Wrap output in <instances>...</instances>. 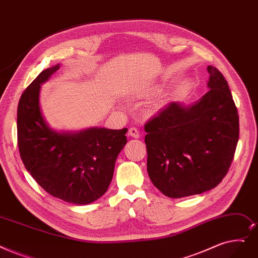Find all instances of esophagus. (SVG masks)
<instances>
[{"label": "esophagus", "instance_id": "obj_1", "mask_svg": "<svg viewBox=\"0 0 258 258\" xmlns=\"http://www.w3.org/2000/svg\"><path fill=\"white\" fill-rule=\"evenodd\" d=\"M127 134H128V136H131L133 138H139L140 137V133L136 127H130Z\"/></svg>", "mask_w": 258, "mask_h": 258}]
</instances>
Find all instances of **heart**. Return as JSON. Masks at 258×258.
<instances>
[{
  "instance_id": "1",
  "label": "heart",
  "mask_w": 258,
  "mask_h": 258,
  "mask_svg": "<svg viewBox=\"0 0 258 258\" xmlns=\"http://www.w3.org/2000/svg\"><path fill=\"white\" fill-rule=\"evenodd\" d=\"M161 89H162V88H161V86H155V87L151 88L150 91H148L147 96H154V95H156V94H158V93H160V92H161ZM160 105H162V104H161V103H157L155 107H159Z\"/></svg>"
}]
</instances>
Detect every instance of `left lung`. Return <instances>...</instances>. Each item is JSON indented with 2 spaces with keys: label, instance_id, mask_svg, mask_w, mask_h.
I'll return each instance as SVG.
<instances>
[{
  "label": "left lung",
  "instance_id": "left-lung-1",
  "mask_svg": "<svg viewBox=\"0 0 258 258\" xmlns=\"http://www.w3.org/2000/svg\"><path fill=\"white\" fill-rule=\"evenodd\" d=\"M207 70V94L187 106L170 103L144 125L149 176L170 198L217 186L236 150L239 118L228 82L216 67Z\"/></svg>",
  "mask_w": 258,
  "mask_h": 258
}]
</instances>
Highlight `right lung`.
<instances>
[{
  "instance_id": "1",
  "label": "right lung",
  "mask_w": 258,
  "mask_h": 258,
  "mask_svg": "<svg viewBox=\"0 0 258 258\" xmlns=\"http://www.w3.org/2000/svg\"><path fill=\"white\" fill-rule=\"evenodd\" d=\"M59 69L58 64L43 71L20 98L19 151L26 170L48 194L88 205L107 191L117 157L127 142V128L59 133L49 127L40 108V89Z\"/></svg>"
}]
</instances>
